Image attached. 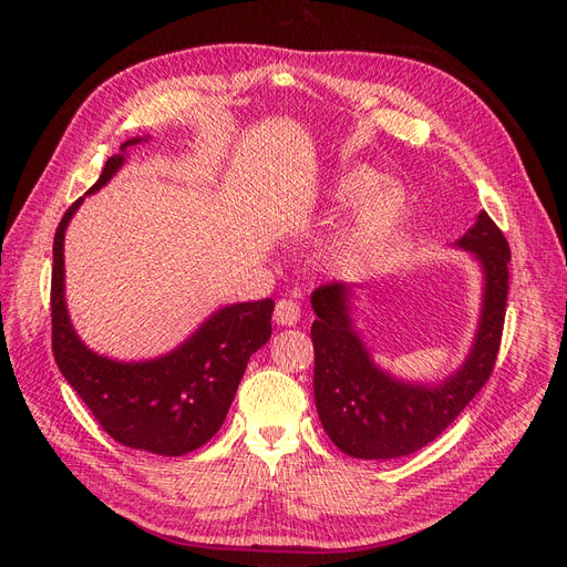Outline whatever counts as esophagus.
<instances>
[{
    "label": "esophagus",
    "instance_id": "obj_1",
    "mask_svg": "<svg viewBox=\"0 0 567 567\" xmlns=\"http://www.w3.org/2000/svg\"><path fill=\"white\" fill-rule=\"evenodd\" d=\"M274 321L281 326H296L300 321V305L296 300H279L274 307Z\"/></svg>",
    "mask_w": 567,
    "mask_h": 567
}]
</instances>
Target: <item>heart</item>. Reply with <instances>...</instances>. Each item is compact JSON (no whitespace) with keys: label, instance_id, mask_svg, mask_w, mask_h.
I'll use <instances>...</instances> for the list:
<instances>
[{"label":"heart","instance_id":"heart-1","mask_svg":"<svg viewBox=\"0 0 567 567\" xmlns=\"http://www.w3.org/2000/svg\"><path fill=\"white\" fill-rule=\"evenodd\" d=\"M381 175L371 167H350L331 184V198L340 205L354 203L348 225L336 236L331 257L340 265L381 250L406 213L404 192L392 184H381Z\"/></svg>","mask_w":567,"mask_h":567}]
</instances>
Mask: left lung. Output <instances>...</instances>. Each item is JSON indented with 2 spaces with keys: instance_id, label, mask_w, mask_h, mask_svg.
Masks as SVG:
<instances>
[{
  "instance_id": "obj_1",
  "label": "left lung",
  "mask_w": 567,
  "mask_h": 567,
  "mask_svg": "<svg viewBox=\"0 0 567 567\" xmlns=\"http://www.w3.org/2000/svg\"><path fill=\"white\" fill-rule=\"evenodd\" d=\"M458 248L471 250L485 271L483 317L463 367L437 385L404 383L373 364L352 329L350 288L319 286L312 293L315 402L326 435L354 458H398L433 442L492 375L502 346L511 248L483 210Z\"/></svg>"
}]
</instances>
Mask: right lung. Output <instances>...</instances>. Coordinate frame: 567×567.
<instances>
[{"instance_id":"right-lung-1","label":"right lung","mask_w":567,"mask_h":567,"mask_svg":"<svg viewBox=\"0 0 567 567\" xmlns=\"http://www.w3.org/2000/svg\"><path fill=\"white\" fill-rule=\"evenodd\" d=\"M127 140L111 156L87 194L99 192L125 163ZM61 217L51 267V350L63 379L120 444L161 456L203 447L225 423L248 359L271 336L274 300L236 302L217 310L177 350L148 362H115L78 338L63 298V236L80 203Z\"/></svg>"}]
</instances>
